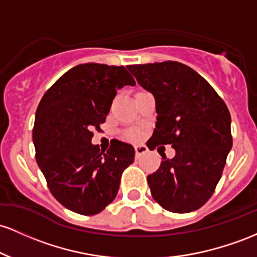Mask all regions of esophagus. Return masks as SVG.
<instances>
[{"label": "esophagus", "instance_id": "esophagus-1", "mask_svg": "<svg viewBox=\"0 0 257 257\" xmlns=\"http://www.w3.org/2000/svg\"><path fill=\"white\" fill-rule=\"evenodd\" d=\"M135 151H136V157L140 158L141 155L146 154V153L148 152V148H147L146 146H143V144H140V146L135 147Z\"/></svg>", "mask_w": 257, "mask_h": 257}]
</instances>
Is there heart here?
<instances>
[{
	"instance_id": "b5f03b06",
	"label": "heart",
	"mask_w": 257,
	"mask_h": 257,
	"mask_svg": "<svg viewBox=\"0 0 257 257\" xmlns=\"http://www.w3.org/2000/svg\"><path fill=\"white\" fill-rule=\"evenodd\" d=\"M131 135L132 136H135V135H136V132H131Z\"/></svg>"
}]
</instances>
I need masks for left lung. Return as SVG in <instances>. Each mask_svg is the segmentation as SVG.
Listing matches in <instances>:
<instances>
[{
    "label": "left lung",
    "instance_id": "obj_1",
    "mask_svg": "<svg viewBox=\"0 0 257 257\" xmlns=\"http://www.w3.org/2000/svg\"><path fill=\"white\" fill-rule=\"evenodd\" d=\"M137 82L155 98L157 125L148 147L172 144L149 175L153 198L171 212H192L209 200L232 149L230 114L209 82L178 62L128 65Z\"/></svg>",
    "mask_w": 257,
    "mask_h": 257
}]
</instances>
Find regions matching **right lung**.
Segmentation results:
<instances>
[{
    "mask_svg": "<svg viewBox=\"0 0 257 257\" xmlns=\"http://www.w3.org/2000/svg\"><path fill=\"white\" fill-rule=\"evenodd\" d=\"M135 86L120 65L86 63L71 68L37 106L33 142L37 165L53 197L66 209L96 215L116 197L121 175L135 160L131 144L113 140L108 151L92 144L116 91Z\"/></svg>",
    "mask_w": 257,
    "mask_h": 257,
    "instance_id": "add662e5",
    "label": "right lung"
}]
</instances>
